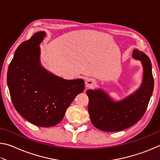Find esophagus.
<instances>
[{
	"instance_id": "obj_1",
	"label": "esophagus",
	"mask_w": 160,
	"mask_h": 160,
	"mask_svg": "<svg viewBox=\"0 0 160 160\" xmlns=\"http://www.w3.org/2000/svg\"><path fill=\"white\" fill-rule=\"evenodd\" d=\"M94 83H95L94 80L92 79V78H88V79H87L85 81L86 88H92V87L94 85Z\"/></svg>"
}]
</instances>
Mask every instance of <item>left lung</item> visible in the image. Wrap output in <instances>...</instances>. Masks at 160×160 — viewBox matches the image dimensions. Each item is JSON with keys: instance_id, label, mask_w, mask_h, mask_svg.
<instances>
[{"instance_id": "obj_1", "label": "left lung", "mask_w": 160, "mask_h": 160, "mask_svg": "<svg viewBox=\"0 0 160 160\" xmlns=\"http://www.w3.org/2000/svg\"><path fill=\"white\" fill-rule=\"evenodd\" d=\"M132 58L140 61L143 69L141 84L133 92L115 100L101 88L86 92L91 122L101 131L115 132L128 128L136 123L147 109L154 89L151 61L138 48L132 51Z\"/></svg>"}]
</instances>
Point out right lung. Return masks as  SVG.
<instances>
[{
  "label": "right lung",
  "mask_w": 160,
  "mask_h": 160,
  "mask_svg": "<svg viewBox=\"0 0 160 160\" xmlns=\"http://www.w3.org/2000/svg\"><path fill=\"white\" fill-rule=\"evenodd\" d=\"M47 33L36 32L16 49L7 74L13 105L29 122L40 127L60 123L66 109L85 89L82 79L66 80L45 68L39 45Z\"/></svg>",
  "instance_id": "right-lung-1"
}]
</instances>
